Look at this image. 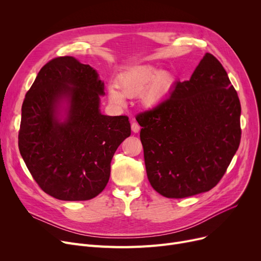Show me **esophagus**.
<instances>
[{
  "mask_svg": "<svg viewBox=\"0 0 261 261\" xmlns=\"http://www.w3.org/2000/svg\"><path fill=\"white\" fill-rule=\"evenodd\" d=\"M131 129H132V131H133L134 133H138V132H140V130H141V127H140V125H139L138 122L133 121V122L131 123Z\"/></svg>",
  "mask_w": 261,
  "mask_h": 261,
  "instance_id": "34e87169",
  "label": "esophagus"
}]
</instances>
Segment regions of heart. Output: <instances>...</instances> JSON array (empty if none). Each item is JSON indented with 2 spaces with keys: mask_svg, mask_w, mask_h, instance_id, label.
I'll return each mask as SVG.
<instances>
[{
  "mask_svg": "<svg viewBox=\"0 0 261 261\" xmlns=\"http://www.w3.org/2000/svg\"><path fill=\"white\" fill-rule=\"evenodd\" d=\"M174 77L169 72H161L152 66H136L120 76L119 88H108L109 100L115 106H123L125 95L130 97L142 92V102L146 108H154L161 103L171 91Z\"/></svg>",
  "mask_w": 261,
  "mask_h": 261,
  "instance_id": "obj_1",
  "label": "heart"
}]
</instances>
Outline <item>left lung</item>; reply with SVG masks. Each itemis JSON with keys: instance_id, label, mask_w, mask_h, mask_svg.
I'll list each match as a JSON object with an SVG mask.
<instances>
[{"instance_id": "obj_1", "label": "left lung", "mask_w": 261, "mask_h": 261, "mask_svg": "<svg viewBox=\"0 0 261 261\" xmlns=\"http://www.w3.org/2000/svg\"><path fill=\"white\" fill-rule=\"evenodd\" d=\"M241 106L226 71L206 53L189 80L140 113L148 180L166 198L208 191L222 179L241 140Z\"/></svg>"}]
</instances>
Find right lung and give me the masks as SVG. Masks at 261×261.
<instances>
[{"label":"right lung","mask_w":261,"mask_h":261,"mask_svg":"<svg viewBox=\"0 0 261 261\" xmlns=\"http://www.w3.org/2000/svg\"><path fill=\"white\" fill-rule=\"evenodd\" d=\"M103 90L93 67L64 56L41 68L25 95L20 153L40 188L58 200L98 196L109 182L116 149L131 134L128 116L100 113Z\"/></svg>","instance_id":"obj_1"}]
</instances>
